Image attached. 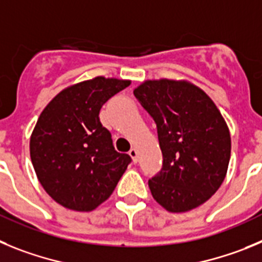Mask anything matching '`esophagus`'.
<instances>
[{"label":"esophagus","mask_w":262,"mask_h":262,"mask_svg":"<svg viewBox=\"0 0 262 262\" xmlns=\"http://www.w3.org/2000/svg\"><path fill=\"white\" fill-rule=\"evenodd\" d=\"M129 155L132 157L134 163H137V160H138V151H137V148H130V151H129Z\"/></svg>","instance_id":"esophagus-1"}]
</instances>
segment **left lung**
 I'll list each match as a JSON object with an SVG mask.
<instances>
[{"instance_id": "8db88e82", "label": "left lung", "mask_w": 262, "mask_h": 262, "mask_svg": "<svg viewBox=\"0 0 262 262\" xmlns=\"http://www.w3.org/2000/svg\"><path fill=\"white\" fill-rule=\"evenodd\" d=\"M134 96L154 119L163 154L148 180L155 201L171 213L199 207L219 189L231 157L228 126L205 91L187 81H145Z\"/></svg>"}]
</instances>
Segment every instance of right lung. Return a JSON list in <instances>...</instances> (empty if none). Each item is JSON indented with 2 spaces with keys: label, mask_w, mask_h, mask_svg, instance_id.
I'll return each instance as SVG.
<instances>
[{
  "label": "right lung",
  "mask_w": 262,
  "mask_h": 262,
  "mask_svg": "<svg viewBox=\"0 0 262 262\" xmlns=\"http://www.w3.org/2000/svg\"><path fill=\"white\" fill-rule=\"evenodd\" d=\"M130 81L95 77L63 89L37 119L30 155L46 192L63 207L91 211L112 194L132 158L117 152L99 112Z\"/></svg>",
  "instance_id": "right-lung-1"
}]
</instances>
